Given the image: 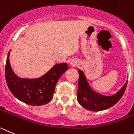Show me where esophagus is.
<instances>
[{"mask_svg":"<svg viewBox=\"0 0 134 134\" xmlns=\"http://www.w3.org/2000/svg\"><path fill=\"white\" fill-rule=\"evenodd\" d=\"M77 65V62L75 61H72L71 62V67H75Z\"/></svg>","mask_w":134,"mask_h":134,"instance_id":"esophagus-1","label":"esophagus"}]
</instances>
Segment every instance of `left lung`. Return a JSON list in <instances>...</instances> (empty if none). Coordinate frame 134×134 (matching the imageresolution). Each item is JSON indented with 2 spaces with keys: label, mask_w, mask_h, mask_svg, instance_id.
<instances>
[{
  "label": "left lung",
  "mask_w": 134,
  "mask_h": 134,
  "mask_svg": "<svg viewBox=\"0 0 134 134\" xmlns=\"http://www.w3.org/2000/svg\"><path fill=\"white\" fill-rule=\"evenodd\" d=\"M78 72L79 83L77 98L79 104L86 109L99 111L108 109L118 103L125 92L127 81L121 90L114 96H105L97 93L90 87L83 72L80 69L78 70Z\"/></svg>",
  "instance_id": "obj_1"
}]
</instances>
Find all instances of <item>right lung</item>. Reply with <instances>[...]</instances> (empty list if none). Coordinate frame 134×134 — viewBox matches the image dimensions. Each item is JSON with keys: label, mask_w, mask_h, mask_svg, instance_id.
Segmentation results:
<instances>
[{"label": "right lung", "mask_w": 134, "mask_h": 134, "mask_svg": "<svg viewBox=\"0 0 134 134\" xmlns=\"http://www.w3.org/2000/svg\"><path fill=\"white\" fill-rule=\"evenodd\" d=\"M8 52L5 66V78L8 89L20 102L31 105H42L51 102L57 81L68 69L67 63L56 64L41 77L20 78L13 72Z\"/></svg>", "instance_id": "right-lung-1"}]
</instances>
